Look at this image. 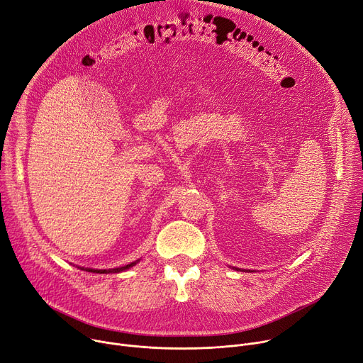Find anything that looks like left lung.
Listing matches in <instances>:
<instances>
[{
	"instance_id": "obj_1",
	"label": "left lung",
	"mask_w": 363,
	"mask_h": 363,
	"mask_svg": "<svg viewBox=\"0 0 363 363\" xmlns=\"http://www.w3.org/2000/svg\"><path fill=\"white\" fill-rule=\"evenodd\" d=\"M233 269H235V267H233ZM236 270H238V269H236Z\"/></svg>"
}]
</instances>
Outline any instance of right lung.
<instances>
[{"label":"right lung","instance_id":"right-lung-1","mask_svg":"<svg viewBox=\"0 0 363 363\" xmlns=\"http://www.w3.org/2000/svg\"><path fill=\"white\" fill-rule=\"evenodd\" d=\"M137 262H140V259H137V261H134V262H130V264L124 265V267H116V269H109V270H96V269H84V267H79V269H82V270H86V272H89V273L108 274V273H121V272H125V270H128V269L134 267V265H135Z\"/></svg>","mask_w":363,"mask_h":363}]
</instances>
